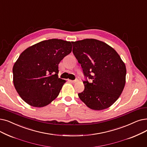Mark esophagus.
Returning a JSON list of instances; mask_svg holds the SVG:
<instances>
[{"label": "esophagus", "mask_w": 147, "mask_h": 147, "mask_svg": "<svg viewBox=\"0 0 147 147\" xmlns=\"http://www.w3.org/2000/svg\"><path fill=\"white\" fill-rule=\"evenodd\" d=\"M78 81V79H76L75 80H69V82H71V83H75V82H77Z\"/></svg>", "instance_id": "34e87169"}]
</instances>
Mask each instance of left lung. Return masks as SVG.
Masks as SVG:
<instances>
[{
  "instance_id": "left-lung-1",
  "label": "left lung",
  "mask_w": 147,
  "mask_h": 147,
  "mask_svg": "<svg viewBox=\"0 0 147 147\" xmlns=\"http://www.w3.org/2000/svg\"><path fill=\"white\" fill-rule=\"evenodd\" d=\"M73 44V53L81 64L85 80L78 96L91 109H107L122 93L126 68L119 55L104 42L85 39Z\"/></svg>"
}]
</instances>
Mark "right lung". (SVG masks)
Masks as SVG:
<instances>
[{
  "instance_id": "1",
  "label": "right lung",
  "mask_w": 147,
  "mask_h": 147,
  "mask_svg": "<svg viewBox=\"0 0 147 147\" xmlns=\"http://www.w3.org/2000/svg\"><path fill=\"white\" fill-rule=\"evenodd\" d=\"M71 50V42L51 39L34 44L21 53L12 68L13 82L26 103L44 107L58 96L65 82L58 78V65Z\"/></svg>"
}]
</instances>
